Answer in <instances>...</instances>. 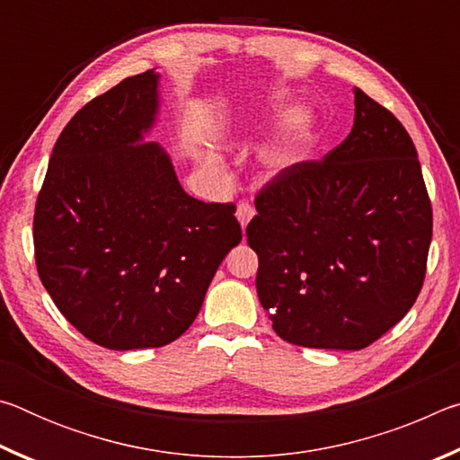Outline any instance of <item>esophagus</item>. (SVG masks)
Listing matches in <instances>:
<instances>
[{
    "mask_svg": "<svg viewBox=\"0 0 460 460\" xmlns=\"http://www.w3.org/2000/svg\"><path fill=\"white\" fill-rule=\"evenodd\" d=\"M235 215H237V221L241 225V229H245L247 223L252 221V217H253V207L247 205V202H239Z\"/></svg>",
    "mask_w": 460,
    "mask_h": 460,
    "instance_id": "esophagus-1",
    "label": "esophagus"
}]
</instances>
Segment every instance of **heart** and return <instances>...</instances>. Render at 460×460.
Instances as JSON below:
<instances>
[{
	"mask_svg": "<svg viewBox=\"0 0 460 460\" xmlns=\"http://www.w3.org/2000/svg\"><path fill=\"white\" fill-rule=\"evenodd\" d=\"M279 99H282L279 95L271 97L270 107H276ZM310 126H313V115H310V111L305 105H294L288 109L282 119V126H279L278 136L274 137V142L261 152L263 166L271 170V172H279V170L290 166L296 155H298L302 144L306 142ZM202 164L215 174L221 172V164L215 155H205Z\"/></svg>",
	"mask_w": 460,
	"mask_h": 460,
	"instance_id": "b5f03b06",
	"label": "heart"
}]
</instances>
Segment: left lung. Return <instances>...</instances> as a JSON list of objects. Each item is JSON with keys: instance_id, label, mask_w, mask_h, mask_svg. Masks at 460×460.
<instances>
[{"instance_id": "8db88e82", "label": "left lung", "mask_w": 460, "mask_h": 460, "mask_svg": "<svg viewBox=\"0 0 460 460\" xmlns=\"http://www.w3.org/2000/svg\"><path fill=\"white\" fill-rule=\"evenodd\" d=\"M353 93L345 142L279 172L245 231L261 306L292 345L359 351L406 316L424 282L432 207L414 142Z\"/></svg>"}]
</instances>
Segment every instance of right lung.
I'll use <instances>...</instances> for the list:
<instances>
[{
    "label": "right lung",
    "mask_w": 460,
    "mask_h": 460,
    "mask_svg": "<svg viewBox=\"0 0 460 460\" xmlns=\"http://www.w3.org/2000/svg\"><path fill=\"white\" fill-rule=\"evenodd\" d=\"M160 73L128 76L76 111L34 213L36 266L75 329L113 351L162 347L194 323L241 227L235 207L202 202L147 136Z\"/></svg>",
    "instance_id": "obj_1"
}]
</instances>
